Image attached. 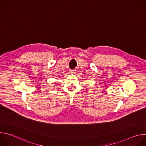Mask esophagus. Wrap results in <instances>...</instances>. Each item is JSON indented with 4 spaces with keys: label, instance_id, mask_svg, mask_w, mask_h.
Instances as JSON below:
<instances>
[{
    "label": "esophagus",
    "instance_id": "obj_1",
    "mask_svg": "<svg viewBox=\"0 0 146 146\" xmlns=\"http://www.w3.org/2000/svg\"><path fill=\"white\" fill-rule=\"evenodd\" d=\"M70 73L72 74H74L76 73V70H70Z\"/></svg>",
    "mask_w": 146,
    "mask_h": 146
}]
</instances>
